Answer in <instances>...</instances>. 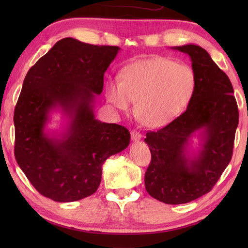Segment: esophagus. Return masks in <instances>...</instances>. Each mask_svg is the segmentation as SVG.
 <instances>
[{
    "label": "esophagus",
    "mask_w": 248,
    "mask_h": 248,
    "mask_svg": "<svg viewBox=\"0 0 248 248\" xmlns=\"http://www.w3.org/2000/svg\"><path fill=\"white\" fill-rule=\"evenodd\" d=\"M131 139H132L133 141H139L140 140H141V134L138 131H132L131 132Z\"/></svg>",
    "instance_id": "1"
}]
</instances>
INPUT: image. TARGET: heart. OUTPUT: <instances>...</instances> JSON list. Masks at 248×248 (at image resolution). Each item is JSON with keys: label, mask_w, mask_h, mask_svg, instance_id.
<instances>
[{"label": "heart", "mask_w": 248, "mask_h": 248, "mask_svg": "<svg viewBox=\"0 0 248 248\" xmlns=\"http://www.w3.org/2000/svg\"><path fill=\"white\" fill-rule=\"evenodd\" d=\"M196 87V76L186 62L155 56L128 65L120 78H110L105 96L112 107L136 113L151 128L170 124L182 114Z\"/></svg>", "instance_id": "1"}]
</instances>
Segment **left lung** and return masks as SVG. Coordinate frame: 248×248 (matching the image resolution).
Segmentation results:
<instances>
[{
	"mask_svg": "<svg viewBox=\"0 0 248 248\" xmlns=\"http://www.w3.org/2000/svg\"><path fill=\"white\" fill-rule=\"evenodd\" d=\"M189 56L196 87L186 110L146 134L151 163L145 173L150 196L168 204L192 202L211 191L232 156L239 110L229 78L202 46H172ZM199 143L193 145L192 139Z\"/></svg>",
	"mask_w": 248,
	"mask_h": 248,
	"instance_id": "1",
	"label": "left lung"
}]
</instances>
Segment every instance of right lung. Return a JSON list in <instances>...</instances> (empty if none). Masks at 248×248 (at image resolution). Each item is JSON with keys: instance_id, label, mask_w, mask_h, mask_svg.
<instances>
[{"instance_id": "obj_1", "label": "right lung", "mask_w": 248, "mask_h": 248, "mask_svg": "<svg viewBox=\"0 0 248 248\" xmlns=\"http://www.w3.org/2000/svg\"><path fill=\"white\" fill-rule=\"evenodd\" d=\"M119 51L68 37L26 73L14 114L15 156L33 186L54 202L91 196L101 182L103 163L130 144L127 129L94 114L104 73ZM55 111L64 123L49 131Z\"/></svg>"}]
</instances>
